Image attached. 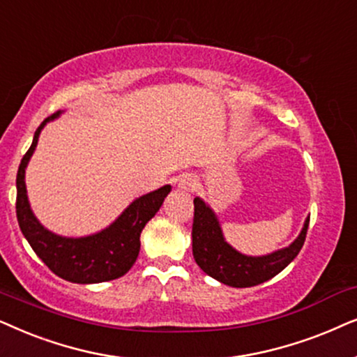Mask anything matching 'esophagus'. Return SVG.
Listing matches in <instances>:
<instances>
[{
    "mask_svg": "<svg viewBox=\"0 0 357 357\" xmlns=\"http://www.w3.org/2000/svg\"><path fill=\"white\" fill-rule=\"evenodd\" d=\"M178 188L183 191H194L197 188V181L192 174H183L178 181Z\"/></svg>",
    "mask_w": 357,
    "mask_h": 357,
    "instance_id": "1",
    "label": "esophagus"
}]
</instances>
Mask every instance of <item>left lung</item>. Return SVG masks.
<instances>
[{"label": "left lung", "mask_w": 357, "mask_h": 357, "mask_svg": "<svg viewBox=\"0 0 357 357\" xmlns=\"http://www.w3.org/2000/svg\"><path fill=\"white\" fill-rule=\"evenodd\" d=\"M310 217H307L301 235L287 248L264 256H246L231 248L223 238L215 212L202 201L194 199L192 255L204 273L230 287H253L269 281L292 263L302 250Z\"/></svg>", "instance_id": "left-lung-1"}]
</instances>
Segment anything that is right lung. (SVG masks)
Instances as JSON below:
<instances>
[{"mask_svg":"<svg viewBox=\"0 0 357 357\" xmlns=\"http://www.w3.org/2000/svg\"><path fill=\"white\" fill-rule=\"evenodd\" d=\"M60 116L52 114L37 127L31 149L22 156L16 178V215L22 235L36 255L49 266L52 273L76 284H98L121 278L134 266L140 251V234L151 217L160 211L171 191L169 184L135 199L111 225L94 235L66 238L52 234L31 211L26 191V166L34 153L42 129L47 122Z\"/></svg>","mask_w":357,"mask_h":357,"instance_id":"right-lung-1","label":"right lung"}]
</instances>
